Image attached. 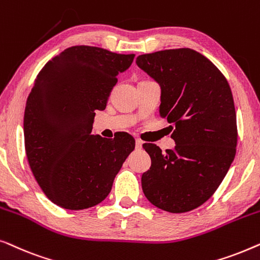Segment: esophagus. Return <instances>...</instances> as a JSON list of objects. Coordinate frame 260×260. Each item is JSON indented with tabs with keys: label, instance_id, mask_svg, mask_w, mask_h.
Returning <instances> with one entry per match:
<instances>
[{
	"label": "esophagus",
	"instance_id": "1",
	"mask_svg": "<svg viewBox=\"0 0 260 260\" xmlns=\"http://www.w3.org/2000/svg\"><path fill=\"white\" fill-rule=\"evenodd\" d=\"M142 144H143V142H142L141 140H136V149H141Z\"/></svg>",
	"mask_w": 260,
	"mask_h": 260
}]
</instances>
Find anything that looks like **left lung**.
Returning <instances> with one entry per match:
<instances>
[{"mask_svg": "<svg viewBox=\"0 0 260 260\" xmlns=\"http://www.w3.org/2000/svg\"><path fill=\"white\" fill-rule=\"evenodd\" d=\"M136 63L161 86L159 116L172 124L176 143L166 152L143 144L151 167L142 175V189L163 211H193L215 193L236 156L237 116L229 81L190 48L142 54Z\"/></svg>", "mask_w": 260, "mask_h": 260, "instance_id": "1", "label": "left lung"}]
</instances>
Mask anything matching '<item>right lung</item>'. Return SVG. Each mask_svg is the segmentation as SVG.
I'll list each match as a JSON object with an SVG mask.
<instances>
[{
  "label": "right lung",
  "instance_id": "add662e5",
  "mask_svg": "<svg viewBox=\"0 0 260 260\" xmlns=\"http://www.w3.org/2000/svg\"><path fill=\"white\" fill-rule=\"evenodd\" d=\"M135 54L92 46L66 48L42 67L24 109V148L31 173L59 207L79 211L104 200L135 149L126 133L113 140L91 135L117 76Z\"/></svg>",
  "mask_w": 260,
  "mask_h": 260
}]
</instances>
